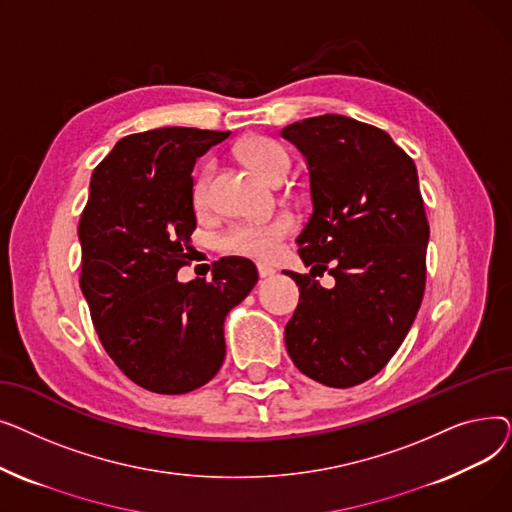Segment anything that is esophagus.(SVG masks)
<instances>
[{
	"mask_svg": "<svg viewBox=\"0 0 512 512\" xmlns=\"http://www.w3.org/2000/svg\"><path fill=\"white\" fill-rule=\"evenodd\" d=\"M257 272H259L261 278H270V276L276 274L274 267H272V265H265V263H259V265H257Z\"/></svg>",
	"mask_w": 512,
	"mask_h": 512,
	"instance_id": "34e87169",
	"label": "esophagus"
}]
</instances>
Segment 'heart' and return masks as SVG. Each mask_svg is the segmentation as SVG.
I'll return each instance as SVG.
<instances>
[{
    "label": "heart",
    "instance_id": "1",
    "mask_svg": "<svg viewBox=\"0 0 512 512\" xmlns=\"http://www.w3.org/2000/svg\"><path fill=\"white\" fill-rule=\"evenodd\" d=\"M238 155L251 166L259 176L270 182L284 180L290 170L288 151L274 139L267 137H251L238 145ZM213 174V164L201 168L193 184V203L203 207L209 195V182ZM294 230V218L290 213H278L270 220L259 222H236L228 226L220 238L218 245L224 253L249 257V259H270L278 253L280 242Z\"/></svg>",
    "mask_w": 512,
    "mask_h": 512
}]
</instances>
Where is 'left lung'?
Returning <instances> with one entry per match:
<instances>
[{
    "label": "left lung",
    "instance_id": "8db88e82",
    "mask_svg": "<svg viewBox=\"0 0 512 512\" xmlns=\"http://www.w3.org/2000/svg\"><path fill=\"white\" fill-rule=\"evenodd\" d=\"M307 157L313 213L299 234L324 289L288 276L301 299L284 338L307 378L351 388L380 373L409 334L425 290L429 224L413 159L371 124L324 114L282 128Z\"/></svg>",
    "mask_w": 512,
    "mask_h": 512
}]
</instances>
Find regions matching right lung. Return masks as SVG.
<instances>
[{"mask_svg": "<svg viewBox=\"0 0 512 512\" xmlns=\"http://www.w3.org/2000/svg\"><path fill=\"white\" fill-rule=\"evenodd\" d=\"M230 137L168 126L128 134L91 176L80 213V290L118 369L157 394L205 386L226 357L224 319L257 284L245 257L215 261L211 280L178 282L188 265L197 157Z\"/></svg>", "mask_w": 512, "mask_h": 512, "instance_id": "right-lung-1", "label": "right lung"}]
</instances>
